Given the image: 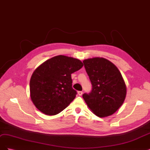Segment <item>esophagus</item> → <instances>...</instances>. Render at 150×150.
Returning <instances> with one entry per match:
<instances>
[{"label":"esophagus","instance_id":"obj_1","mask_svg":"<svg viewBox=\"0 0 150 150\" xmlns=\"http://www.w3.org/2000/svg\"><path fill=\"white\" fill-rule=\"evenodd\" d=\"M78 94H79V96H82V94H83V91H78Z\"/></svg>","mask_w":150,"mask_h":150}]
</instances>
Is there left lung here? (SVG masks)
<instances>
[{"label": "left lung", "instance_id": "left-lung-1", "mask_svg": "<svg viewBox=\"0 0 150 150\" xmlns=\"http://www.w3.org/2000/svg\"><path fill=\"white\" fill-rule=\"evenodd\" d=\"M93 88L83 98L94 115L100 117L111 116L122 106L126 96V86L117 67L103 57L83 61Z\"/></svg>", "mask_w": 150, "mask_h": 150}]
</instances>
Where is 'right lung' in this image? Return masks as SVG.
<instances>
[{
    "instance_id": "1",
    "label": "right lung",
    "mask_w": 150,
    "mask_h": 150,
    "mask_svg": "<svg viewBox=\"0 0 150 150\" xmlns=\"http://www.w3.org/2000/svg\"><path fill=\"white\" fill-rule=\"evenodd\" d=\"M83 66L79 59L62 55L42 63L30 80V96L34 106L48 116L64 110L77 94L72 88L71 74Z\"/></svg>"
}]
</instances>
